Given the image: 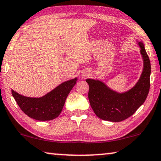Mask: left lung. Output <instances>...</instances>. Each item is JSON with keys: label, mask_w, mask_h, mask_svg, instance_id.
Returning a JSON list of instances; mask_svg holds the SVG:
<instances>
[{"label": "left lung", "mask_w": 161, "mask_h": 161, "mask_svg": "<svg viewBox=\"0 0 161 161\" xmlns=\"http://www.w3.org/2000/svg\"><path fill=\"white\" fill-rule=\"evenodd\" d=\"M143 59V70L138 82L127 92L117 93L98 80L86 79L88 99L96 115L103 120L118 122L130 117L145 102L150 90L151 66L142 42H138Z\"/></svg>", "instance_id": "obj_1"}]
</instances>
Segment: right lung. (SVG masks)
<instances>
[{
	"instance_id": "1",
	"label": "right lung",
	"mask_w": 161,
	"mask_h": 161,
	"mask_svg": "<svg viewBox=\"0 0 161 161\" xmlns=\"http://www.w3.org/2000/svg\"><path fill=\"white\" fill-rule=\"evenodd\" d=\"M76 81V78L65 81L40 98L26 97L14 90L11 93L17 104L29 117L39 121L52 120L60 114L67 96Z\"/></svg>"
}]
</instances>
